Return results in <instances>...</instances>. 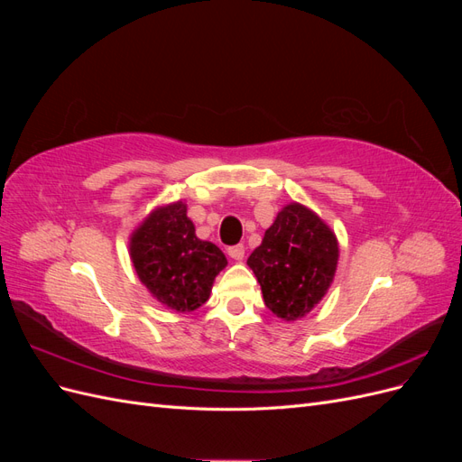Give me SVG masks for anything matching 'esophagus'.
I'll return each instance as SVG.
<instances>
[{
	"label": "esophagus",
	"instance_id": "34e87169",
	"mask_svg": "<svg viewBox=\"0 0 462 462\" xmlns=\"http://www.w3.org/2000/svg\"><path fill=\"white\" fill-rule=\"evenodd\" d=\"M227 254L233 258V260H236V262H241L243 258H245V246L243 245H236V246H231V248H227Z\"/></svg>",
	"mask_w": 462,
	"mask_h": 462
}]
</instances>
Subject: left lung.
Here are the masks:
<instances>
[{
	"label": "left lung",
	"instance_id": "8db88e82",
	"mask_svg": "<svg viewBox=\"0 0 462 462\" xmlns=\"http://www.w3.org/2000/svg\"><path fill=\"white\" fill-rule=\"evenodd\" d=\"M339 262L333 229L309 206L291 202L265 229L246 263L263 302L283 321L304 318L328 295Z\"/></svg>",
	"mask_w": 462,
	"mask_h": 462
}]
</instances>
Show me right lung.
<instances>
[{
	"mask_svg": "<svg viewBox=\"0 0 462 462\" xmlns=\"http://www.w3.org/2000/svg\"><path fill=\"white\" fill-rule=\"evenodd\" d=\"M129 256L150 295L175 312H192L212 292L227 258L197 236L185 200L162 204L129 236Z\"/></svg>",
	"mask_w": 462,
	"mask_h": 462,
	"instance_id": "add662e5",
	"label": "right lung"
}]
</instances>
